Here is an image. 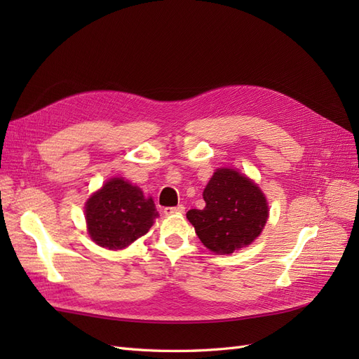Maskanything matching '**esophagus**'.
I'll use <instances>...</instances> for the list:
<instances>
[{
	"label": "esophagus",
	"mask_w": 359,
	"mask_h": 359,
	"mask_svg": "<svg viewBox=\"0 0 359 359\" xmlns=\"http://www.w3.org/2000/svg\"><path fill=\"white\" fill-rule=\"evenodd\" d=\"M186 211V208H184V205H178V206H168V208L163 210V212H165L166 215H170V214H181Z\"/></svg>",
	"instance_id": "1"
}]
</instances>
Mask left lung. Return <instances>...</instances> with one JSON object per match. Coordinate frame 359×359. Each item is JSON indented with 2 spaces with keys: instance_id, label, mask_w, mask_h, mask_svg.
<instances>
[{
  "instance_id": "obj_1",
  "label": "left lung",
  "mask_w": 359,
  "mask_h": 359,
  "mask_svg": "<svg viewBox=\"0 0 359 359\" xmlns=\"http://www.w3.org/2000/svg\"><path fill=\"white\" fill-rule=\"evenodd\" d=\"M203 210H190L189 222L202 244L217 255H231L252 244L268 220L265 194L241 172L220 168L203 190Z\"/></svg>"
}]
</instances>
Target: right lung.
<instances>
[{
  "mask_svg": "<svg viewBox=\"0 0 359 359\" xmlns=\"http://www.w3.org/2000/svg\"><path fill=\"white\" fill-rule=\"evenodd\" d=\"M158 217L153 198L123 178H111L86 201L85 219L91 240L121 250L145 235Z\"/></svg>",
  "mask_w": 359,
  "mask_h": 359,
  "instance_id": "right-lung-1",
  "label": "right lung"
}]
</instances>
